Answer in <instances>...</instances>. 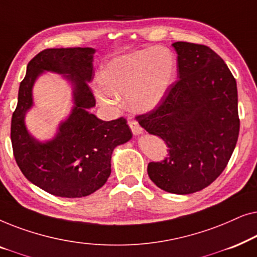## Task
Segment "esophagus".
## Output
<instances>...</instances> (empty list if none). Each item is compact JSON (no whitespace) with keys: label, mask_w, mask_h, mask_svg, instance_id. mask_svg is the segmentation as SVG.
<instances>
[{"label":"esophagus","mask_w":257,"mask_h":257,"mask_svg":"<svg viewBox=\"0 0 257 257\" xmlns=\"http://www.w3.org/2000/svg\"><path fill=\"white\" fill-rule=\"evenodd\" d=\"M128 125H130V127H131L133 135H135V136L142 135V133H143L142 126L138 124V121H136L135 119H132L131 117H128Z\"/></svg>","instance_id":"esophagus-1"}]
</instances>
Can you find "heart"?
<instances>
[{
  "label": "heart",
  "mask_w": 257,
  "mask_h": 257,
  "mask_svg": "<svg viewBox=\"0 0 257 257\" xmlns=\"http://www.w3.org/2000/svg\"><path fill=\"white\" fill-rule=\"evenodd\" d=\"M174 73L175 59L167 49L130 52L113 58L101 70V90L97 91V96L106 105L113 104L114 97H125L133 111H150L170 89Z\"/></svg>",
  "instance_id": "heart-1"
}]
</instances>
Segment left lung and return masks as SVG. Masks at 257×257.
I'll return each mask as SVG.
<instances>
[{
	"label": "left lung",
	"instance_id": "left-lung-1",
	"mask_svg": "<svg viewBox=\"0 0 257 257\" xmlns=\"http://www.w3.org/2000/svg\"><path fill=\"white\" fill-rule=\"evenodd\" d=\"M172 45L179 79L153 110L136 118L168 147L166 159L147 166L151 180L166 192L191 194L216 180L234 152L240 131L237 87L210 48L188 42Z\"/></svg>",
	"mask_w": 257,
	"mask_h": 257
}]
</instances>
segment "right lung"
<instances>
[{"instance_id":"add662e5","label":"right lung","mask_w":257,"mask_h":257,"mask_svg":"<svg viewBox=\"0 0 257 257\" xmlns=\"http://www.w3.org/2000/svg\"><path fill=\"white\" fill-rule=\"evenodd\" d=\"M93 54L92 48L45 49L37 54L28 63L12 118L10 137L20 170L37 187L62 198H83L99 189L111 174L114 147L132 138L124 117L104 121L87 112L96 105L87 84L93 78ZM43 71L71 80L75 101L72 114L47 143L37 142L24 124L32 106L33 83Z\"/></svg>"}]
</instances>
